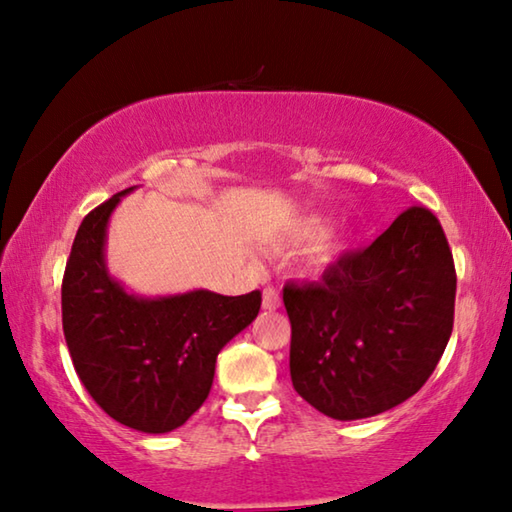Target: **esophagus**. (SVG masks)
Here are the masks:
<instances>
[{
    "instance_id": "34e87169",
    "label": "esophagus",
    "mask_w": 512,
    "mask_h": 512,
    "mask_svg": "<svg viewBox=\"0 0 512 512\" xmlns=\"http://www.w3.org/2000/svg\"><path fill=\"white\" fill-rule=\"evenodd\" d=\"M280 305H282L280 291L273 289V287H266L264 293H262V307H264L266 311H275Z\"/></svg>"
}]
</instances>
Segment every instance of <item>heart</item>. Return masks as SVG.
I'll use <instances>...</instances> for the list:
<instances>
[{"label":"heart","instance_id":"b5f03b06","mask_svg":"<svg viewBox=\"0 0 512 512\" xmlns=\"http://www.w3.org/2000/svg\"><path fill=\"white\" fill-rule=\"evenodd\" d=\"M327 235V221L320 219V216H309L298 228L293 230V239L300 241V244H316Z\"/></svg>","mask_w":512,"mask_h":512}]
</instances>
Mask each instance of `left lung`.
<instances>
[{
    "label": "left lung",
    "mask_w": 512,
    "mask_h": 512,
    "mask_svg": "<svg viewBox=\"0 0 512 512\" xmlns=\"http://www.w3.org/2000/svg\"><path fill=\"white\" fill-rule=\"evenodd\" d=\"M291 381L334 420L409 400L436 370L454 327L456 268L443 225L413 205L370 246L287 284Z\"/></svg>",
    "instance_id": "8db88e82"
}]
</instances>
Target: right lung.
Listing matches in <instances>:
<instances>
[{
    "label": "right lung",
    "instance_id": "right-lung-1",
    "mask_svg": "<svg viewBox=\"0 0 512 512\" xmlns=\"http://www.w3.org/2000/svg\"><path fill=\"white\" fill-rule=\"evenodd\" d=\"M128 192L94 207L76 232L63 275V332L76 375L112 420L167 433L201 409L216 357L257 318L262 293H128L103 255L108 219Z\"/></svg>",
    "mask_w": 512,
    "mask_h": 512
}]
</instances>
